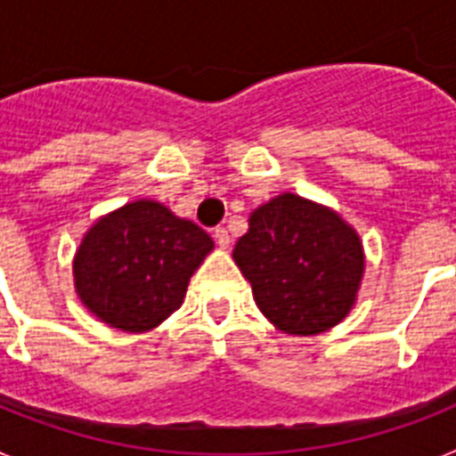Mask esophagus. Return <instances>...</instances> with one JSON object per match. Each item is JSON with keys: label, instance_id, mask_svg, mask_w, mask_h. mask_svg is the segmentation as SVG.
<instances>
[{"label": "esophagus", "instance_id": "obj_1", "mask_svg": "<svg viewBox=\"0 0 456 456\" xmlns=\"http://www.w3.org/2000/svg\"><path fill=\"white\" fill-rule=\"evenodd\" d=\"M215 240H216V244H219L221 248L231 247V235H228V231H225L224 225L215 228Z\"/></svg>", "mask_w": 456, "mask_h": 456}]
</instances>
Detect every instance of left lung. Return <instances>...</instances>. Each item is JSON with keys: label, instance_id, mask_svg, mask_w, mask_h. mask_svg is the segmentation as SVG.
I'll use <instances>...</instances> for the list:
<instances>
[{"label": "left lung", "instance_id": "1", "mask_svg": "<svg viewBox=\"0 0 456 456\" xmlns=\"http://www.w3.org/2000/svg\"><path fill=\"white\" fill-rule=\"evenodd\" d=\"M232 257L260 313L289 336H317L340 324L365 272L358 232L338 212L297 193L253 209Z\"/></svg>", "mask_w": 456, "mask_h": 456}]
</instances>
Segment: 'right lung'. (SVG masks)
<instances>
[{
    "mask_svg": "<svg viewBox=\"0 0 456 456\" xmlns=\"http://www.w3.org/2000/svg\"><path fill=\"white\" fill-rule=\"evenodd\" d=\"M215 241L193 221L141 199L100 216L75 260L82 304L118 331L143 333L183 305L189 278Z\"/></svg>",
    "mask_w": 456,
    "mask_h": 456,
    "instance_id": "obj_1",
    "label": "right lung"
}]
</instances>
